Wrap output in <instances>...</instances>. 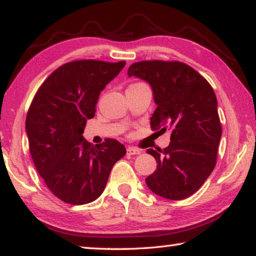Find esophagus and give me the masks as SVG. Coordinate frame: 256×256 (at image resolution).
I'll return each mask as SVG.
<instances>
[{"instance_id":"obj_1","label":"esophagus","mask_w":256,"mask_h":256,"mask_svg":"<svg viewBox=\"0 0 256 256\" xmlns=\"http://www.w3.org/2000/svg\"><path fill=\"white\" fill-rule=\"evenodd\" d=\"M126 152L128 155H139V154H141V149L136 147H128Z\"/></svg>"}]
</instances>
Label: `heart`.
<instances>
[{
  "label": "heart",
  "mask_w": 256,
  "mask_h": 256,
  "mask_svg": "<svg viewBox=\"0 0 256 256\" xmlns=\"http://www.w3.org/2000/svg\"><path fill=\"white\" fill-rule=\"evenodd\" d=\"M138 84H140V83H138Z\"/></svg>",
  "instance_id": "obj_1"
}]
</instances>
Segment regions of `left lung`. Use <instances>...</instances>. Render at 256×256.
Returning <instances> with one entry per match:
<instances>
[{
    "label": "left lung",
    "instance_id": "1",
    "mask_svg": "<svg viewBox=\"0 0 256 256\" xmlns=\"http://www.w3.org/2000/svg\"><path fill=\"white\" fill-rule=\"evenodd\" d=\"M128 77L144 80L152 88L157 104L152 130H171V142L148 149L156 171L146 179L148 188L166 200H180L200 188L216 168L222 128L218 101L210 83L180 62H140L130 66Z\"/></svg>",
    "mask_w": 256,
    "mask_h": 256
}]
</instances>
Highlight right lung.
Listing matches in <instances>:
<instances>
[{"instance_id": "add662e5", "label": "right lung", "mask_w": 256, "mask_h": 256, "mask_svg": "<svg viewBox=\"0 0 256 256\" xmlns=\"http://www.w3.org/2000/svg\"><path fill=\"white\" fill-rule=\"evenodd\" d=\"M125 62L77 60L62 64L36 92L26 117L35 168L56 197L72 205L96 200L104 192L114 164L126 149L114 139L98 146L83 138L100 92Z\"/></svg>"}]
</instances>
